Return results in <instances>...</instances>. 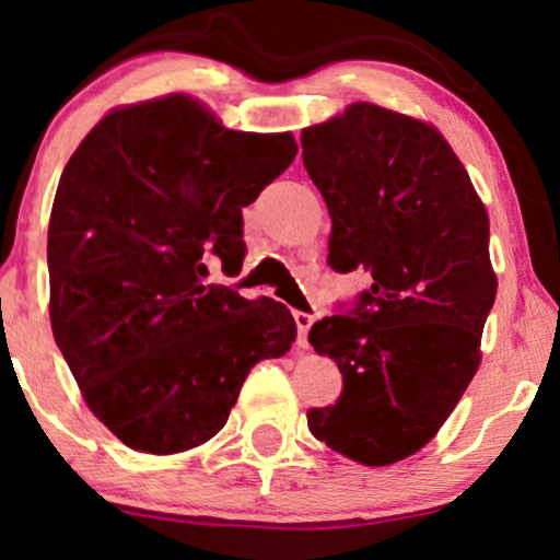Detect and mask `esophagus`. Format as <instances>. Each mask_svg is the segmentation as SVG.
<instances>
[{
    "instance_id": "esophagus-1",
    "label": "esophagus",
    "mask_w": 560,
    "mask_h": 560,
    "mask_svg": "<svg viewBox=\"0 0 560 560\" xmlns=\"http://www.w3.org/2000/svg\"><path fill=\"white\" fill-rule=\"evenodd\" d=\"M294 323H296V346L300 348H307L310 346V340H307V335H310V327H312V323H315V317L310 315V312H302V310H296L294 312Z\"/></svg>"
}]
</instances>
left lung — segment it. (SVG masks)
Returning <instances> with one entry per match:
<instances>
[{
    "label": "left lung",
    "instance_id": "obj_1",
    "mask_svg": "<svg viewBox=\"0 0 560 560\" xmlns=\"http://www.w3.org/2000/svg\"><path fill=\"white\" fill-rule=\"evenodd\" d=\"M302 148L332 220L327 266L371 276L312 325L342 394L307 424L327 448L389 466L441 430L479 369L497 296L489 218L464 163L420 119L358 102L304 130Z\"/></svg>",
    "mask_w": 560,
    "mask_h": 560
}]
</instances>
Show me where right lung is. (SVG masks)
<instances>
[{
	"label": "right lung",
	"mask_w": 560,
	"mask_h": 560,
	"mask_svg": "<svg viewBox=\"0 0 560 560\" xmlns=\"http://www.w3.org/2000/svg\"><path fill=\"white\" fill-rule=\"evenodd\" d=\"M296 155L289 132L225 130L191 96L115 109L77 148L48 225L50 325L86 405L132 451L218 435L248 371L281 358V302L207 284L243 266V207Z\"/></svg>",
	"instance_id": "right-lung-1"
}]
</instances>
